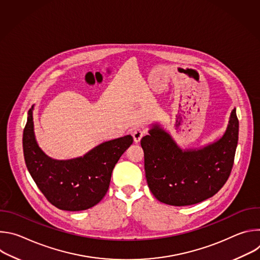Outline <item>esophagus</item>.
Instances as JSON below:
<instances>
[{
  "mask_svg": "<svg viewBox=\"0 0 260 260\" xmlns=\"http://www.w3.org/2000/svg\"><path fill=\"white\" fill-rule=\"evenodd\" d=\"M145 131L144 129H142V128H135L134 131H133V138H134V141H135V143H139L140 141H141V139L143 138V136L145 135Z\"/></svg>",
  "mask_w": 260,
  "mask_h": 260,
  "instance_id": "1",
  "label": "esophagus"
}]
</instances>
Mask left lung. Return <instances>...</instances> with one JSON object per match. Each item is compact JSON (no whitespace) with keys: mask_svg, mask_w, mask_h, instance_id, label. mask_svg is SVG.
<instances>
[{"mask_svg":"<svg viewBox=\"0 0 260 260\" xmlns=\"http://www.w3.org/2000/svg\"><path fill=\"white\" fill-rule=\"evenodd\" d=\"M142 138L148 186L161 203L189 206L216 194L228 181L239 140V120L232 110L222 137L200 148L182 149L160 125Z\"/></svg>","mask_w":260,"mask_h":260,"instance_id":"obj_1","label":"left lung"}]
</instances>
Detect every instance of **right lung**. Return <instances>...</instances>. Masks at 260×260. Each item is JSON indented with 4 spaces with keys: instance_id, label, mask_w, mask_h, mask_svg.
<instances>
[{
    "instance_id": "obj_1",
    "label": "right lung",
    "mask_w": 260,
    "mask_h": 260,
    "mask_svg": "<svg viewBox=\"0 0 260 260\" xmlns=\"http://www.w3.org/2000/svg\"><path fill=\"white\" fill-rule=\"evenodd\" d=\"M34 106L23 129L22 146L26 168L45 198L66 211L87 210L108 191L112 171L133 144L131 135L104 142L83 156L58 160L39 147L34 132Z\"/></svg>"
}]
</instances>
